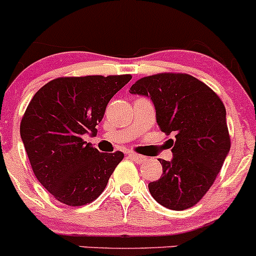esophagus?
I'll return each instance as SVG.
<instances>
[{"instance_id":"34e87169","label":"esophagus","mask_w":256,"mask_h":256,"mask_svg":"<svg viewBox=\"0 0 256 256\" xmlns=\"http://www.w3.org/2000/svg\"><path fill=\"white\" fill-rule=\"evenodd\" d=\"M128 156H130L131 158H132L134 161H136V162H144V161L146 160V158L145 156H142V155H138V154H136V152H130L128 154Z\"/></svg>"}]
</instances>
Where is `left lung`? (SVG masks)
I'll use <instances>...</instances> for the list:
<instances>
[{
  "label": "left lung",
  "mask_w": 256,
  "mask_h": 256,
  "mask_svg": "<svg viewBox=\"0 0 256 256\" xmlns=\"http://www.w3.org/2000/svg\"><path fill=\"white\" fill-rule=\"evenodd\" d=\"M130 94L150 98L160 130L175 136L168 140L172 160L158 158L162 175L148 184L150 194L168 209L192 208L212 188L229 154L224 104L209 86L188 74L146 76L131 86Z\"/></svg>",
  "instance_id": "left-lung-1"
}]
</instances>
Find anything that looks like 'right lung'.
<instances>
[{"instance_id":"1","label":"right lung","mask_w":256,"mask_h":256,"mask_svg":"<svg viewBox=\"0 0 256 256\" xmlns=\"http://www.w3.org/2000/svg\"><path fill=\"white\" fill-rule=\"evenodd\" d=\"M131 75L58 78L42 86L27 106L20 134L34 176L68 206L98 199L124 158L100 152L84 135L98 134L106 106Z\"/></svg>"}]
</instances>
